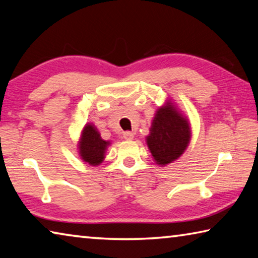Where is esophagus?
Listing matches in <instances>:
<instances>
[{
    "label": "esophagus",
    "mask_w": 258,
    "mask_h": 258,
    "mask_svg": "<svg viewBox=\"0 0 258 258\" xmlns=\"http://www.w3.org/2000/svg\"><path fill=\"white\" fill-rule=\"evenodd\" d=\"M123 137H124L125 140H133L134 139V133L133 132H128V131H127V132H124Z\"/></svg>",
    "instance_id": "obj_1"
}]
</instances>
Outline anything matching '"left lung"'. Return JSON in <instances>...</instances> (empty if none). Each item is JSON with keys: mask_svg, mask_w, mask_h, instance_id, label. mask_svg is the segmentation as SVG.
Instances as JSON below:
<instances>
[{"mask_svg": "<svg viewBox=\"0 0 258 258\" xmlns=\"http://www.w3.org/2000/svg\"><path fill=\"white\" fill-rule=\"evenodd\" d=\"M191 140L190 121L178 110L175 103L167 100L157 109L150 133L146 138L156 164L166 166L180 158Z\"/></svg>", "mask_w": 258, "mask_h": 258, "instance_id": "1", "label": "left lung"}]
</instances>
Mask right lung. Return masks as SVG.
I'll list each match as a JSON object with an SVG mask.
<instances>
[{
    "instance_id": "add662e5",
    "label": "right lung",
    "mask_w": 258,
    "mask_h": 258,
    "mask_svg": "<svg viewBox=\"0 0 258 258\" xmlns=\"http://www.w3.org/2000/svg\"><path fill=\"white\" fill-rule=\"evenodd\" d=\"M110 145V141L101 138L92 123H87L82 130L77 149L83 161L91 166H98L106 158V151Z\"/></svg>"
}]
</instances>
